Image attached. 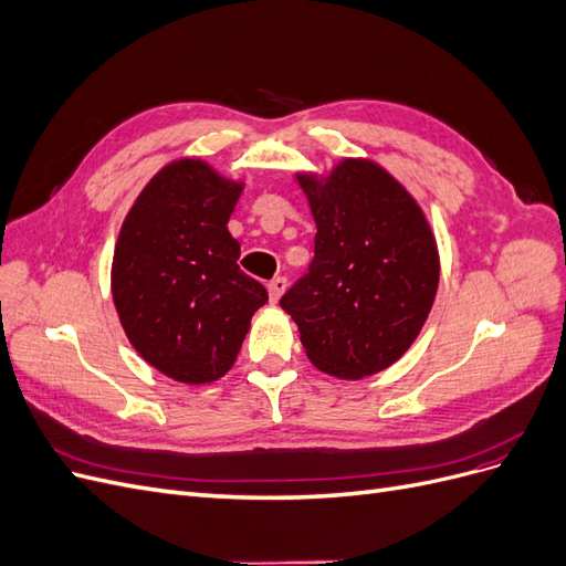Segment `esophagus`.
Returning <instances> with one entry per match:
<instances>
[{
    "mask_svg": "<svg viewBox=\"0 0 566 566\" xmlns=\"http://www.w3.org/2000/svg\"><path fill=\"white\" fill-rule=\"evenodd\" d=\"M285 287H287V283H285V279H273L271 283H269V300H271V304H276L281 297H283V293H285Z\"/></svg>",
    "mask_w": 566,
    "mask_h": 566,
    "instance_id": "obj_1",
    "label": "esophagus"
}]
</instances>
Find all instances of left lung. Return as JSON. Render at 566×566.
I'll return each mask as SVG.
<instances>
[{"label": "left lung", "instance_id": "left-lung-1", "mask_svg": "<svg viewBox=\"0 0 566 566\" xmlns=\"http://www.w3.org/2000/svg\"><path fill=\"white\" fill-rule=\"evenodd\" d=\"M295 181L316 221L314 262L281 306L321 373L370 378L399 361L432 312L437 238L408 188L370 158Z\"/></svg>", "mask_w": 566, "mask_h": 566}]
</instances>
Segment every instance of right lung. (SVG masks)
Wrapping results in <instances>:
<instances>
[{"label":"right lung","mask_w":566,"mask_h":566,"mask_svg":"<svg viewBox=\"0 0 566 566\" xmlns=\"http://www.w3.org/2000/svg\"><path fill=\"white\" fill-rule=\"evenodd\" d=\"M245 184L200 158L160 167L119 227L111 293L119 325L148 366L184 385L233 368L269 295L238 266L229 219Z\"/></svg>","instance_id":"obj_1"}]
</instances>
